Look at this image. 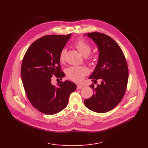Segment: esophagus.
I'll use <instances>...</instances> for the list:
<instances>
[{"label":"esophagus","mask_w":148,"mask_h":148,"mask_svg":"<svg viewBox=\"0 0 148 148\" xmlns=\"http://www.w3.org/2000/svg\"><path fill=\"white\" fill-rule=\"evenodd\" d=\"M83 87V85H81V84H77V89H82Z\"/></svg>","instance_id":"34e87169"}]
</instances>
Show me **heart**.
Returning <instances> with one entry per match:
<instances>
[{
  "instance_id": "heart-1",
  "label": "heart",
  "mask_w": 148,
  "mask_h": 148,
  "mask_svg": "<svg viewBox=\"0 0 148 148\" xmlns=\"http://www.w3.org/2000/svg\"><path fill=\"white\" fill-rule=\"evenodd\" d=\"M74 45L83 56H87L89 60L94 59V56L93 54H89L91 51V46L87 41L83 39H79L74 42ZM66 51L67 50L65 48L61 50L59 54V59L61 62L65 60ZM89 71L87 68L79 66H70L66 69V71L68 78L76 82H81L84 76L87 75Z\"/></svg>"
}]
</instances>
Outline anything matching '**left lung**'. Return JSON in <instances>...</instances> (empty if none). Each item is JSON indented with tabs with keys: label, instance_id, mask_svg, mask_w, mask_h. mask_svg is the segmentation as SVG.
<instances>
[{
	"label": "left lung",
	"instance_id": "left-lung-1",
	"mask_svg": "<svg viewBox=\"0 0 148 148\" xmlns=\"http://www.w3.org/2000/svg\"><path fill=\"white\" fill-rule=\"evenodd\" d=\"M99 51L98 60L95 70L89 78L94 82L101 81L94 88V94L84 100L89 110L103 113L112 110L121 101L125 93L128 80V69L125 56L114 40L102 33H88Z\"/></svg>",
	"mask_w": 148,
	"mask_h": 148
}]
</instances>
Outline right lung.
I'll list each match as a JSON object with an SVG mask.
<instances>
[{"instance_id":"obj_1","label":"right lung","mask_w":148,"mask_h":148,"mask_svg":"<svg viewBox=\"0 0 148 148\" xmlns=\"http://www.w3.org/2000/svg\"><path fill=\"white\" fill-rule=\"evenodd\" d=\"M71 34L45 35L30 45L22 60L21 77L26 95L38 110L54 114L66 107L77 85L69 80L51 84L53 75L62 79L59 54Z\"/></svg>"}]
</instances>
